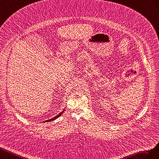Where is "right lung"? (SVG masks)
I'll use <instances>...</instances> for the list:
<instances>
[{
    "label": "right lung",
    "mask_w": 159,
    "mask_h": 159,
    "mask_svg": "<svg viewBox=\"0 0 159 159\" xmlns=\"http://www.w3.org/2000/svg\"><path fill=\"white\" fill-rule=\"evenodd\" d=\"M65 110V108H64V109H63V111H62V112H61L59 113V114H58V115H57L56 116H54V117L52 118V119H49V120H45V121H43V122H49V121H52V120H55V119H58V117H59L60 116H61V115L62 114V113H63V112H64Z\"/></svg>",
    "instance_id": "1"
}]
</instances>
